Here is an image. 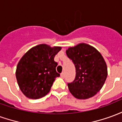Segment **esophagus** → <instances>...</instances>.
<instances>
[{"label": "esophagus", "instance_id": "34e87169", "mask_svg": "<svg viewBox=\"0 0 122 122\" xmlns=\"http://www.w3.org/2000/svg\"><path fill=\"white\" fill-rule=\"evenodd\" d=\"M61 78H65V72H62V73H61Z\"/></svg>", "mask_w": 122, "mask_h": 122}]
</instances>
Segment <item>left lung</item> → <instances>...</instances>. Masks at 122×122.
Listing matches in <instances>:
<instances>
[{
    "label": "left lung",
    "instance_id": "1",
    "mask_svg": "<svg viewBox=\"0 0 122 122\" xmlns=\"http://www.w3.org/2000/svg\"><path fill=\"white\" fill-rule=\"evenodd\" d=\"M76 68L74 81L68 83L72 95L79 99L94 96L107 77V66L101 54L93 47L82 43L66 51Z\"/></svg>",
    "mask_w": 122,
    "mask_h": 122
}]
</instances>
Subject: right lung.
Listing matches in <instances>:
<instances>
[{"label":"right lung","instance_id":"obj_1","mask_svg":"<svg viewBox=\"0 0 122 122\" xmlns=\"http://www.w3.org/2000/svg\"><path fill=\"white\" fill-rule=\"evenodd\" d=\"M61 47L46 44L33 47L23 56L17 64L16 78L21 91L28 98L36 99L50 92L56 78L57 63L54 57Z\"/></svg>","mask_w":122,"mask_h":122}]
</instances>
